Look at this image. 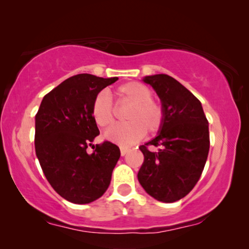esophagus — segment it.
Segmentation results:
<instances>
[{
    "instance_id": "34e87169",
    "label": "esophagus",
    "mask_w": 249,
    "mask_h": 249,
    "mask_svg": "<svg viewBox=\"0 0 249 249\" xmlns=\"http://www.w3.org/2000/svg\"><path fill=\"white\" fill-rule=\"evenodd\" d=\"M128 151H129V148H127V147H120V152H121V155L122 156L127 154Z\"/></svg>"
}]
</instances>
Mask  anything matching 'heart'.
<instances>
[{"label": "heart", "mask_w": 249, "mask_h": 249, "mask_svg": "<svg viewBox=\"0 0 249 249\" xmlns=\"http://www.w3.org/2000/svg\"><path fill=\"white\" fill-rule=\"evenodd\" d=\"M118 104L130 105L125 113L128 122L112 127L107 134L108 141L121 146H130L141 141L145 132L156 135L164 124V108L160 102L153 100L151 88L138 81H128L115 88ZM90 113L95 124L107 129L115 120V108L104 91L95 95L91 102Z\"/></svg>", "instance_id": "heart-1"}]
</instances>
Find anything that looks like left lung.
<instances>
[{
    "label": "left lung",
    "instance_id": "8db88e82",
    "mask_svg": "<svg viewBox=\"0 0 249 249\" xmlns=\"http://www.w3.org/2000/svg\"><path fill=\"white\" fill-rule=\"evenodd\" d=\"M144 81L159 95L165 118L160 134L139 146L144 162L138 181L155 199L173 203L188 195L202 176L210 149L209 121L198 98L175 78L161 73Z\"/></svg>",
    "mask_w": 249,
    "mask_h": 249
}]
</instances>
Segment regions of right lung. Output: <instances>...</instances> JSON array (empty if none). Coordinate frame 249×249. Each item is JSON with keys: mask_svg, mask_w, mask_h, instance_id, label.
<instances>
[{"mask_svg": "<svg viewBox=\"0 0 249 249\" xmlns=\"http://www.w3.org/2000/svg\"><path fill=\"white\" fill-rule=\"evenodd\" d=\"M117 80L89 73L68 78L44 96L35 115L37 159L50 185L71 203L94 202L111 182L120 148L107 141L91 145L100 130L90 107L95 95Z\"/></svg>", "mask_w": 249, "mask_h": 249, "instance_id": "1", "label": "right lung"}]
</instances>
